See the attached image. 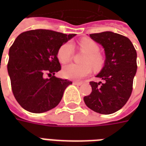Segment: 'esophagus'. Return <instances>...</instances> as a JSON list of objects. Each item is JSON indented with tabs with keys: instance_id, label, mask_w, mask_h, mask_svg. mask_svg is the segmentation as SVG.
Segmentation results:
<instances>
[{
	"instance_id": "esophagus-1",
	"label": "esophagus",
	"mask_w": 146,
	"mask_h": 146,
	"mask_svg": "<svg viewBox=\"0 0 146 146\" xmlns=\"http://www.w3.org/2000/svg\"><path fill=\"white\" fill-rule=\"evenodd\" d=\"M73 84H75V85H76V86H80V85H81V84H82V83L74 81V82H73Z\"/></svg>"
}]
</instances>
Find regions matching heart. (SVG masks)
Returning <instances> with one entry per match:
<instances>
[{"mask_svg": "<svg viewBox=\"0 0 146 146\" xmlns=\"http://www.w3.org/2000/svg\"><path fill=\"white\" fill-rule=\"evenodd\" d=\"M80 49L87 53L83 61L84 65L70 64L63 67L62 73V76L70 80H80L88 76L92 73V67L95 69L100 68L102 64V58L98 54L99 47L94 40L90 39H82L79 42ZM73 46L67 42L65 43L58 48L57 52V57L62 64L69 62L73 57Z\"/></svg>", "mask_w": 146, "mask_h": 146, "instance_id": "heart-1", "label": "heart"}]
</instances>
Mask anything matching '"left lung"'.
Returning a JSON list of instances; mask_svg holds the SVG:
<instances>
[{
  "instance_id": "left-lung-1",
  "label": "left lung",
  "mask_w": 146,
  "mask_h": 146,
  "mask_svg": "<svg viewBox=\"0 0 146 146\" xmlns=\"http://www.w3.org/2000/svg\"><path fill=\"white\" fill-rule=\"evenodd\" d=\"M90 36L103 47L106 60L96 76L102 82L91 81L92 92L84 101L96 113L111 114L120 110L131 95L137 71V52L131 41L118 33L106 31L92 33Z\"/></svg>"
}]
</instances>
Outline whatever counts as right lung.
Listing matches in <instances>:
<instances>
[{
	"label": "right lung",
	"instance_id": "obj_1",
	"mask_svg": "<svg viewBox=\"0 0 146 146\" xmlns=\"http://www.w3.org/2000/svg\"><path fill=\"white\" fill-rule=\"evenodd\" d=\"M75 34L33 30L19 34L9 49L8 72L15 98L24 110L40 113L57 106L70 80L55 77L61 70L58 48ZM48 75L50 78H45Z\"/></svg>",
	"mask_w": 146,
	"mask_h": 146
}]
</instances>
